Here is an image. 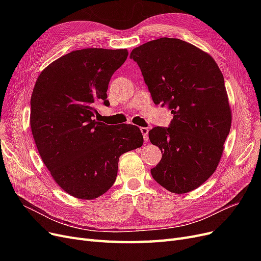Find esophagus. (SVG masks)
Returning <instances> with one entry per match:
<instances>
[{
	"label": "esophagus",
	"mask_w": 261,
	"mask_h": 261,
	"mask_svg": "<svg viewBox=\"0 0 261 261\" xmlns=\"http://www.w3.org/2000/svg\"><path fill=\"white\" fill-rule=\"evenodd\" d=\"M141 132H142V134H143V136H144V141L147 143V142L149 141V138H148L149 129L146 128V127H142V128H141Z\"/></svg>",
	"instance_id": "esophagus-1"
}]
</instances>
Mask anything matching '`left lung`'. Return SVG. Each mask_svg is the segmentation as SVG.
<instances>
[{
  "label": "left lung",
  "instance_id": "obj_1",
  "mask_svg": "<svg viewBox=\"0 0 261 261\" xmlns=\"http://www.w3.org/2000/svg\"><path fill=\"white\" fill-rule=\"evenodd\" d=\"M155 105L173 114L168 128L149 140L162 151L153 179L173 194L201 186L215 172L230 130L231 110L223 75L210 54L175 38H160L132 49Z\"/></svg>",
  "mask_w": 261,
  "mask_h": 261
}]
</instances>
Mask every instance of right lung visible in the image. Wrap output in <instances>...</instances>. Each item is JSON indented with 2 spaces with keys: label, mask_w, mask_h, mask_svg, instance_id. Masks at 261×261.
I'll return each instance as SVG.
<instances>
[{
  "label": "right lung",
  "mask_w": 261,
  "mask_h": 261,
  "mask_svg": "<svg viewBox=\"0 0 261 261\" xmlns=\"http://www.w3.org/2000/svg\"><path fill=\"white\" fill-rule=\"evenodd\" d=\"M128 57L126 48L68 53L41 72L31 98V128L38 152L65 193L82 200L102 196L116 180L121 154L142 147L134 125L94 119L107 100L110 79Z\"/></svg>",
  "instance_id": "1"
}]
</instances>
